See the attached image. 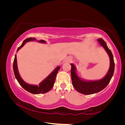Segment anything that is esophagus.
Masks as SVG:
<instances>
[{"label": "esophagus", "mask_w": 125, "mask_h": 125, "mask_svg": "<svg viewBox=\"0 0 125 125\" xmlns=\"http://www.w3.org/2000/svg\"><path fill=\"white\" fill-rule=\"evenodd\" d=\"M72 58L71 57L68 56V57H67L66 58H65V62H67V63H71L72 62Z\"/></svg>", "instance_id": "1"}]
</instances>
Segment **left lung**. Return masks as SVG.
I'll return each instance as SVG.
<instances>
[{
    "instance_id": "obj_1",
    "label": "left lung",
    "mask_w": 125,
    "mask_h": 125,
    "mask_svg": "<svg viewBox=\"0 0 125 125\" xmlns=\"http://www.w3.org/2000/svg\"><path fill=\"white\" fill-rule=\"evenodd\" d=\"M97 41L99 42L100 45L104 48L110 58V67L108 72L104 77L96 80H88L82 79L78 75L77 68L75 65L73 63L71 64L72 66L71 77L73 85L77 92L83 94L90 95L97 93L103 90L108 85L114 74L115 63L113 53L107 46L106 42L102 39H98Z\"/></svg>"
}]
</instances>
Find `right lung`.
<instances>
[{"mask_svg":"<svg viewBox=\"0 0 125 125\" xmlns=\"http://www.w3.org/2000/svg\"><path fill=\"white\" fill-rule=\"evenodd\" d=\"M36 41L38 42L42 43H46V42L44 40H37L35 38H28L25 40L24 42H22V45H21L19 47L17 50V52L19 50L20 48H21L23 46L25 45V44L27 42L30 41ZM60 66H57L48 75L45 79H44L40 83L39 85H32V84H30L25 82L23 80L19 74L18 71V64H17V59H16V54L15 56V58L13 63V70L16 80H18L19 83L22 87L26 90L27 92L32 93L34 94H44L46 93L51 89L53 86L55 79L57 74L58 73V71L60 70Z\"/></svg>","mask_w":125,"mask_h":125,"instance_id":"1","label":"right lung"}]
</instances>
